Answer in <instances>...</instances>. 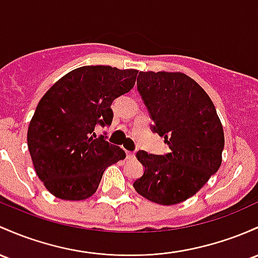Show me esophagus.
Masks as SVG:
<instances>
[{"label":"esophagus","instance_id":"34e87169","mask_svg":"<svg viewBox=\"0 0 258 258\" xmlns=\"http://www.w3.org/2000/svg\"><path fill=\"white\" fill-rule=\"evenodd\" d=\"M127 159H134L135 158V152H126Z\"/></svg>","mask_w":258,"mask_h":258}]
</instances>
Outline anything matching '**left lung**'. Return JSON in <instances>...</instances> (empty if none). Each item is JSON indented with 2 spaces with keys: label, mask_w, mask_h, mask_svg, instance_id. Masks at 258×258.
Segmentation results:
<instances>
[{
  "label": "left lung",
  "mask_w": 258,
  "mask_h": 258,
  "mask_svg": "<svg viewBox=\"0 0 258 258\" xmlns=\"http://www.w3.org/2000/svg\"><path fill=\"white\" fill-rule=\"evenodd\" d=\"M137 89L153 120L152 130L170 153L136 157L144 172L134 182L141 196L170 206L196 195L222 164L224 131L213 101L181 72H140Z\"/></svg>",
  "instance_id": "left-lung-1"
}]
</instances>
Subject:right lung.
Here are the masks:
<instances>
[{
  "instance_id": "1",
  "label": "right lung",
  "mask_w": 258,
  "mask_h": 258,
  "mask_svg": "<svg viewBox=\"0 0 258 258\" xmlns=\"http://www.w3.org/2000/svg\"><path fill=\"white\" fill-rule=\"evenodd\" d=\"M137 70L83 66L58 79L40 99L28 128L34 169L53 196L81 201L93 196L107 166L126 158L123 149L97 138V124L110 126L111 104L128 93Z\"/></svg>"
}]
</instances>
